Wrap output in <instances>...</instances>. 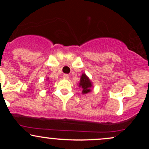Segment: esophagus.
Listing matches in <instances>:
<instances>
[{"label":"esophagus","instance_id":"1","mask_svg":"<svg viewBox=\"0 0 149 149\" xmlns=\"http://www.w3.org/2000/svg\"><path fill=\"white\" fill-rule=\"evenodd\" d=\"M63 78H64V79H69V76L68 74H64L63 75Z\"/></svg>","mask_w":149,"mask_h":149}]
</instances>
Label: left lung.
Here are the masks:
<instances>
[{
    "label": "left lung",
    "instance_id": "obj_1",
    "mask_svg": "<svg viewBox=\"0 0 149 149\" xmlns=\"http://www.w3.org/2000/svg\"><path fill=\"white\" fill-rule=\"evenodd\" d=\"M79 87L83 89L82 91L83 94H88L91 92V88L92 87V82L85 73H83L80 76Z\"/></svg>",
    "mask_w": 149,
    "mask_h": 149
}]
</instances>
